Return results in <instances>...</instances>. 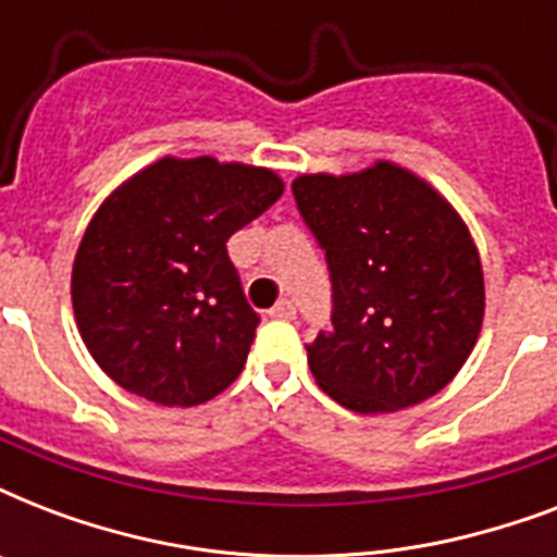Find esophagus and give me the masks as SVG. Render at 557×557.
<instances>
[{
    "label": "esophagus",
    "mask_w": 557,
    "mask_h": 557,
    "mask_svg": "<svg viewBox=\"0 0 557 557\" xmlns=\"http://www.w3.org/2000/svg\"><path fill=\"white\" fill-rule=\"evenodd\" d=\"M269 314H271V318H277V321H295L297 309H295V304H292V300H280V304L274 306Z\"/></svg>",
    "instance_id": "obj_1"
}]
</instances>
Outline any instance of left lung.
<instances>
[{"instance_id":"1","label":"left lung","mask_w":557,"mask_h":557,"mask_svg":"<svg viewBox=\"0 0 557 557\" xmlns=\"http://www.w3.org/2000/svg\"><path fill=\"white\" fill-rule=\"evenodd\" d=\"M292 190L332 277V332L306 347L318 387L364 416L436 396L483 330V262L462 216L393 161L304 173Z\"/></svg>"}]
</instances>
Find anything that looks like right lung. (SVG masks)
Instances as JSON below:
<instances>
[{
  "label": "right lung",
  "instance_id": "obj_1",
  "mask_svg": "<svg viewBox=\"0 0 557 557\" xmlns=\"http://www.w3.org/2000/svg\"><path fill=\"white\" fill-rule=\"evenodd\" d=\"M283 196V178L239 161H152L109 193L74 253L81 338L109 379L164 407L227 389L257 312L225 243Z\"/></svg>",
  "mask_w": 557,
  "mask_h": 557
}]
</instances>
